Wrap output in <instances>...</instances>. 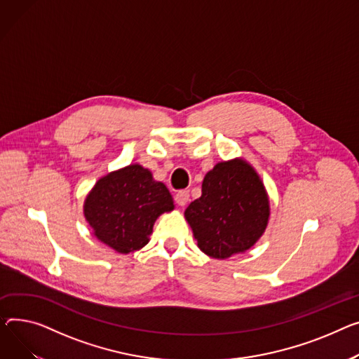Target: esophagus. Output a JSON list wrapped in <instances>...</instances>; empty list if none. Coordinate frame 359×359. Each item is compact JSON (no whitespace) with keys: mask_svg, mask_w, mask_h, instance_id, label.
Returning <instances> with one entry per match:
<instances>
[{"mask_svg":"<svg viewBox=\"0 0 359 359\" xmlns=\"http://www.w3.org/2000/svg\"><path fill=\"white\" fill-rule=\"evenodd\" d=\"M175 201L179 206H186L187 202H189V192H187V190H179V192L175 196Z\"/></svg>","mask_w":359,"mask_h":359,"instance_id":"1","label":"esophagus"}]
</instances>
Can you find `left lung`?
Returning <instances> with one entry per match:
<instances>
[{"label":"left lung","instance_id":"8db88e82","mask_svg":"<svg viewBox=\"0 0 359 359\" xmlns=\"http://www.w3.org/2000/svg\"><path fill=\"white\" fill-rule=\"evenodd\" d=\"M184 218L201 251L225 259L245 252L264 233L270 201L254 167L233 158L206 173L202 196L186 208Z\"/></svg>","mask_w":359,"mask_h":359}]
</instances>
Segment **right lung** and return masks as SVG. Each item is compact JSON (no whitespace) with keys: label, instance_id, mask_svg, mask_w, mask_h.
Wrapping results in <instances>:
<instances>
[{"label":"right lung","instance_id":"right-lung-1","mask_svg":"<svg viewBox=\"0 0 359 359\" xmlns=\"http://www.w3.org/2000/svg\"><path fill=\"white\" fill-rule=\"evenodd\" d=\"M173 209L169 189L140 164H130L101 177L83 205L93 235L119 254L144 247L156 219Z\"/></svg>","mask_w":359,"mask_h":359}]
</instances>
